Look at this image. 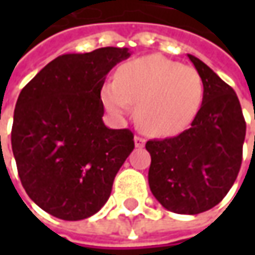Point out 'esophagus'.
<instances>
[{
  "label": "esophagus",
  "mask_w": 255,
  "mask_h": 255,
  "mask_svg": "<svg viewBox=\"0 0 255 255\" xmlns=\"http://www.w3.org/2000/svg\"><path fill=\"white\" fill-rule=\"evenodd\" d=\"M144 143H146V140H144V137H142V136H134V146L136 147H143L144 146Z\"/></svg>",
  "instance_id": "1"
}]
</instances>
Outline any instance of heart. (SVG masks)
Wrapping results in <instances>:
<instances>
[{
    "label": "heart",
    "instance_id": "heart-1",
    "mask_svg": "<svg viewBox=\"0 0 255 255\" xmlns=\"http://www.w3.org/2000/svg\"><path fill=\"white\" fill-rule=\"evenodd\" d=\"M101 96L115 113L128 112L130 103H137L136 118L143 130L166 136L180 132L194 119L203 82L194 68L149 55L123 64L116 81L103 85Z\"/></svg>",
    "mask_w": 255,
    "mask_h": 255
}]
</instances>
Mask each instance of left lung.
I'll list each match as a JSON object with an SVG mask.
<instances>
[{
  "label": "left lung",
  "mask_w": 255,
  "mask_h": 255,
  "mask_svg": "<svg viewBox=\"0 0 255 255\" xmlns=\"http://www.w3.org/2000/svg\"><path fill=\"white\" fill-rule=\"evenodd\" d=\"M203 82V102L191 126L174 137L149 140V186L164 209L199 214L217 206L237 179L246 121L234 89L189 55Z\"/></svg>",
  "instance_id": "8db88e82"
}]
</instances>
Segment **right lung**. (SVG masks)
<instances>
[{
	"label": "right lung",
	"mask_w": 255,
	"mask_h": 255,
	"mask_svg": "<svg viewBox=\"0 0 255 255\" xmlns=\"http://www.w3.org/2000/svg\"><path fill=\"white\" fill-rule=\"evenodd\" d=\"M128 48L106 46L55 58L25 85L11 144L31 200L61 220H84L108 201L116 173L134 149L129 129L102 121L101 91Z\"/></svg>",
	"instance_id": "add662e5"
}]
</instances>
